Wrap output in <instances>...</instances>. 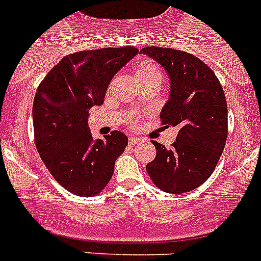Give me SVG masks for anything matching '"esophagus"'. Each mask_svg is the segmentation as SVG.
Masks as SVG:
<instances>
[{"instance_id":"obj_1","label":"esophagus","mask_w":261,"mask_h":261,"mask_svg":"<svg viewBox=\"0 0 261 261\" xmlns=\"http://www.w3.org/2000/svg\"><path fill=\"white\" fill-rule=\"evenodd\" d=\"M140 141H141V138L136 137V136H130V137H129V144L136 145V144H138Z\"/></svg>"}]
</instances>
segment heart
Returning <instances> with one entry per match:
<instances>
[{"label":"heart","instance_id":"1","mask_svg":"<svg viewBox=\"0 0 261 261\" xmlns=\"http://www.w3.org/2000/svg\"><path fill=\"white\" fill-rule=\"evenodd\" d=\"M144 74V73H159L158 69L155 68L154 65L151 64H142V65L138 66V70H137V74Z\"/></svg>","mask_w":261,"mask_h":261}]
</instances>
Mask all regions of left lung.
Returning <instances> with one entry per match:
<instances>
[{
  "instance_id": "8db88e82",
  "label": "left lung",
  "mask_w": 261,
  "mask_h": 261,
  "mask_svg": "<svg viewBox=\"0 0 261 261\" xmlns=\"http://www.w3.org/2000/svg\"><path fill=\"white\" fill-rule=\"evenodd\" d=\"M162 66L170 80V96L161 111L162 124L176 126L170 149L153 141L156 155L146 171L167 193L193 191L214 171L227 138V103L220 81L206 64L172 48L140 50Z\"/></svg>"
}]
</instances>
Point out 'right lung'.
<instances>
[{
	"label": "right lung",
	"mask_w": 261,
	"mask_h": 261,
	"mask_svg": "<svg viewBox=\"0 0 261 261\" xmlns=\"http://www.w3.org/2000/svg\"><path fill=\"white\" fill-rule=\"evenodd\" d=\"M138 53L135 47L65 56L39 85L32 106L35 144L45 167L69 192L95 196L114 174L128 137L119 130L94 140L89 110L102 106L111 80Z\"/></svg>",
	"instance_id": "add662e5"
}]
</instances>
